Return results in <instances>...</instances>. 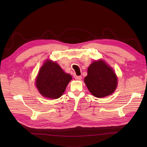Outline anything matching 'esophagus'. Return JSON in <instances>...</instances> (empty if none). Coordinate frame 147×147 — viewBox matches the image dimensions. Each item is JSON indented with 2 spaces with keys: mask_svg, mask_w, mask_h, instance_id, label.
<instances>
[{
  "mask_svg": "<svg viewBox=\"0 0 147 147\" xmlns=\"http://www.w3.org/2000/svg\"><path fill=\"white\" fill-rule=\"evenodd\" d=\"M82 76H75V78L77 80H80L82 79Z\"/></svg>",
  "mask_w": 147,
  "mask_h": 147,
  "instance_id": "34e87169",
  "label": "esophagus"
}]
</instances>
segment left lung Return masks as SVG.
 Segmentation results:
<instances>
[{
	"label": "left lung",
	"instance_id": "obj_1",
	"mask_svg": "<svg viewBox=\"0 0 147 147\" xmlns=\"http://www.w3.org/2000/svg\"><path fill=\"white\" fill-rule=\"evenodd\" d=\"M84 81L91 94L99 98L112 94L117 86L116 74L102 60L94 61L90 65Z\"/></svg>",
	"mask_w": 147,
	"mask_h": 147
}]
</instances>
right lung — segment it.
Here are the masks:
<instances>
[{"label":"right lung","instance_id":"add662e5","mask_svg":"<svg viewBox=\"0 0 147 147\" xmlns=\"http://www.w3.org/2000/svg\"><path fill=\"white\" fill-rule=\"evenodd\" d=\"M71 80V75L65 73L56 63L47 61L40 69L36 86L43 96L56 99L63 94Z\"/></svg>","mask_w":147,"mask_h":147}]
</instances>
